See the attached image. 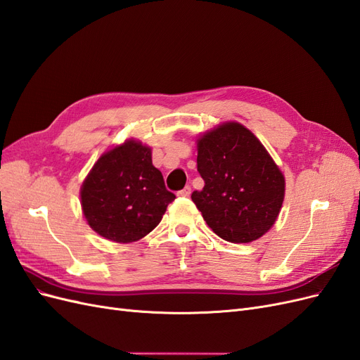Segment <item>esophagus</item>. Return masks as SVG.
I'll return each instance as SVG.
<instances>
[{"label": "esophagus", "mask_w": 360, "mask_h": 360, "mask_svg": "<svg viewBox=\"0 0 360 360\" xmlns=\"http://www.w3.org/2000/svg\"><path fill=\"white\" fill-rule=\"evenodd\" d=\"M177 195H179V197H189V195H191V186H186L184 189L179 191Z\"/></svg>", "instance_id": "obj_1"}]
</instances>
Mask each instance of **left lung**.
I'll use <instances>...</instances> for the list:
<instances>
[{
	"label": "left lung",
	"mask_w": 360,
	"mask_h": 360,
	"mask_svg": "<svg viewBox=\"0 0 360 360\" xmlns=\"http://www.w3.org/2000/svg\"><path fill=\"white\" fill-rule=\"evenodd\" d=\"M202 191L192 201L204 221L226 242L249 243L278 219L285 179L259 139L240 123L228 122L198 141Z\"/></svg>",
	"instance_id": "8db88e82"
}]
</instances>
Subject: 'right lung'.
Masks as SVG:
<instances>
[{
	"instance_id": "right-lung-1",
	"label": "right lung",
	"mask_w": 360,
	"mask_h": 360,
	"mask_svg": "<svg viewBox=\"0 0 360 360\" xmlns=\"http://www.w3.org/2000/svg\"><path fill=\"white\" fill-rule=\"evenodd\" d=\"M176 195L153 167L151 148L127 139L103 153L81 186V205L93 230L117 243L153 231Z\"/></svg>"
}]
</instances>
